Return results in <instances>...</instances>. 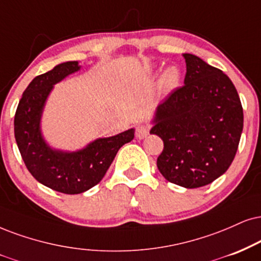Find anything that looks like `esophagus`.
<instances>
[{"instance_id": "1", "label": "esophagus", "mask_w": 261, "mask_h": 261, "mask_svg": "<svg viewBox=\"0 0 261 261\" xmlns=\"http://www.w3.org/2000/svg\"><path fill=\"white\" fill-rule=\"evenodd\" d=\"M149 125L146 124H139L137 127V130H136V137L138 139H144V138L147 137V134H149Z\"/></svg>"}]
</instances>
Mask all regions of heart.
Instances as JSON below:
<instances>
[{"mask_svg": "<svg viewBox=\"0 0 261 261\" xmlns=\"http://www.w3.org/2000/svg\"><path fill=\"white\" fill-rule=\"evenodd\" d=\"M180 82H181V71L178 66L172 65L163 70L161 73L157 87L162 94H169L178 88Z\"/></svg>", "mask_w": 261, "mask_h": 261, "instance_id": "b5f03b06", "label": "heart"}]
</instances>
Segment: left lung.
I'll use <instances>...</instances> for the list:
<instances>
[{
    "instance_id": "1",
    "label": "left lung",
    "mask_w": 261,
    "mask_h": 261,
    "mask_svg": "<svg viewBox=\"0 0 261 261\" xmlns=\"http://www.w3.org/2000/svg\"><path fill=\"white\" fill-rule=\"evenodd\" d=\"M186 63L184 86L156 108L150 134L163 140L157 168L168 181L186 189L211 184L236 155L243 110L233 83L221 70L194 54Z\"/></svg>"
}]
</instances>
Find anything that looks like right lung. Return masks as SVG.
I'll use <instances>...</instances> for the list:
<instances>
[{
    "label": "right lung",
    "instance_id": "obj_1",
    "mask_svg": "<svg viewBox=\"0 0 261 261\" xmlns=\"http://www.w3.org/2000/svg\"><path fill=\"white\" fill-rule=\"evenodd\" d=\"M81 69L66 62L36 76L22 93L14 117V136L25 166L38 182L67 195L82 194L104 178L116 153L134 138V128L114 137L98 138L82 149H54L42 134L41 120L54 85Z\"/></svg>",
    "mask_w": 261,
    "mask_h": 261
}]
</instances>
